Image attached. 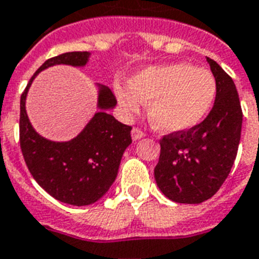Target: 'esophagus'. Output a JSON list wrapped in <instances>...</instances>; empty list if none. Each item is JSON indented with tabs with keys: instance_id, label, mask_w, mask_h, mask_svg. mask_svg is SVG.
<instances>
[{
	"instance_id": "34e87169",
	"label": "esophagus",
	"mask_w": 259,
	"mask_h": 259,
	"mask_svg": "<svg viewBox=\"0 0 259 259\" xmlns=\"http://www.w3.org/2000/svg\"><path fill=\"white\" fill-rule=\"evenodd\" d=\"M131 135H132V139L134 140H139L142 139V138H144L146 136V134L142 131V130H139V128H134L131 131Z\"/></svg>"
}]
</instances>
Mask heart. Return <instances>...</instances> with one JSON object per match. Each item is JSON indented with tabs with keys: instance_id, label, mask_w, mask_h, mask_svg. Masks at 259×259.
I'll use <instances>...</instances> for the list:
<instances>
[{
	"instance_id": "heart-1",
	"label": "heart",
	"mask_w": 259,
	"mask_h": 259,
	"mask_svg": "<svg viewBox=\"0 0 259 259\" xmlns=\"http://www.w3.org/2000/svg\"><path fill=\"white\" fill-rule=\"evenodd\" d=\"M117 101L125 113H136L148 103V119L167 134L185 132L207 116L217 95L211 72L181 63L148 67L135 73L130 87H115Z\"/></svg>"
}]
</instances>
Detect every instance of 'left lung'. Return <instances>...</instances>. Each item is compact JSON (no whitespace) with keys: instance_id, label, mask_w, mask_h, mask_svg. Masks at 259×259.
<instances>
[{"instance_id":"left-lung-1","label":"left lung","mask_w":259,"mask_h":259,"mask_svg":"<svg viewBox=\"0 0 259 259\" xmlns=\"http://www.w3.org/2000/svg\"><path fill=\"white\" fill-rule=\"evenodd\" d=\"M217 95L207 117L196 127L160 139L155 181L168 199L198 204L210 199L230 174L241 140L242 109L233 78L208 59Z\"/></svg>"}]
</instances>
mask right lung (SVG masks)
Returning <instances> with one entry per match:
<instances>
[{
    "label": "right lung",
    "mask_w": 259,
    "mask_h": 259,
    "mask_svg": "<svg viewBox=\"0 0 259 259\" xmlns=\"http://www.w3.org/2000/svg\"><path fill=\"white\" fill-rule=\"evenodd\" d=\"M90 56V52H68L47 60L29 80L20 101V146L25 163L49 195L72 206L95 203L108 191L117 177L124 151L132 143V128L107 113L116 105V99L104 85H99V112L68 142H53L37 134L29 121L25 101L41 71L60 64L84 67Z\"/></svg>",
    "instance_id": "1"
}]
</instances>
